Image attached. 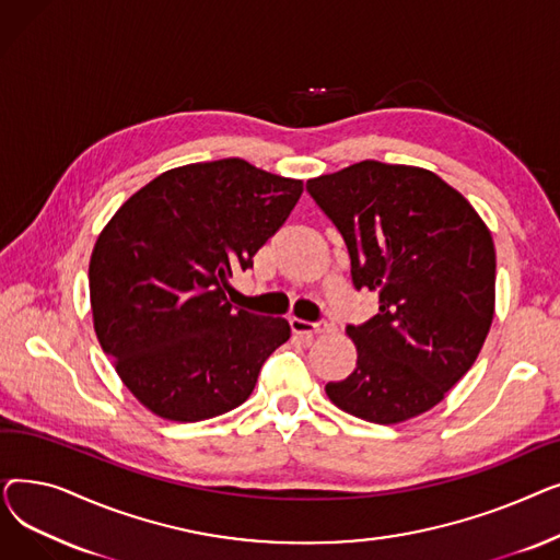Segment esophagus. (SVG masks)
Wrapping results in <instances>:
<instances>
[{"label": "esophagus", "mask_w": 560, "mask_h": 560, "mask_svg": "<svg viewBox=\"0 0 560 560\" xmlns=\"http://www.w3.org/2000/svg\"><path fill=\"white\" fill-rule=\"evenodd\" d=\"M290 329L295 331L298 336L313 338V336H317V334L329 331V325H327L325 319H319V322H306V319H300V317H290Z\"/></svg>", "instance_id": "34e87169"}]
</instances>
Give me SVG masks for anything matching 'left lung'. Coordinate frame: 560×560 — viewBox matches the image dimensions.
I'll use <instances>...</instances> for the list:
<instances>
[{
	"mask_svg": "<svg viewBox=\"0 0 560 560\" xmlns=\"http://www.w3.org/2000/svg\"><path fill=\"white\" fill-rule=\"evenodd\" d=\"M336 224L351 283L378 313L349 325L357 368L327 384L345 413L397 424L443 401L472 368L494 315V245L479 213L438 174L361 161L306 182Z\"/></svg>",
	"mask_w": 560,
	"mask_h": 560,
	"instance_id": "1",
	"label": "left lung"
}]
</instances>
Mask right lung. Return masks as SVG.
Returning a JSON list of instances; mask_svg holds the SVG:
<instances>
[{"mask_svg":"<svg viewBox=\"0 0 560 560\" xmlns=\"http://www.w3.org/2000/svg\"><path fill=\"white\" fill-rule=\"evenodd\" d=\"M302 190L243 159L190 163L159 174L104 226L88 270L95 334L152 413L199 422L241 406L290 338L283 317L235 308L224 290Z\"/></svg>","mask_w":560,"mask_h":560,"instance_id":"add662e5","label":"right lung"}]
</instances>
